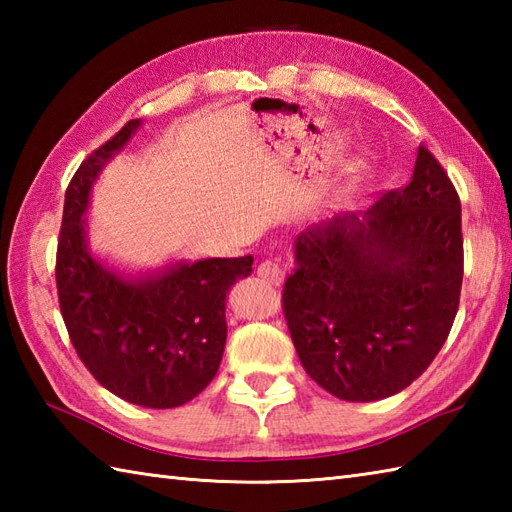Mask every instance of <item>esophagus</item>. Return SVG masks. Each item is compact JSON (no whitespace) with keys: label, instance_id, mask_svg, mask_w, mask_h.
I'll return each mask as SVG.
<instances>
[{"label":"esophagus","instance_id":"obj_1","mask_svg":"<svg viewBox=\"0 0 512 512\" xmlns=\"http://www.w3.org/2000/svg\"><path fill=\"white\" fill-rule=\"evenodd\" d=\"M257 275L266 279V281H270L273 286H281V284H284V279H286V273L281 270V266L277 262H270V259H266V262L257 266Z\"/></svg>","mask_w":512,"mask_h":512}]
</instances>
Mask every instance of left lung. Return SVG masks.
Returning a JSON list of instances; mask_svg holds the SVG:
<instances>
[{"instance_id":"8db88e82","label":"left lung","mask_w":512,"mask_h":512,"mask_svg":"<svg viewBox=\"0 0 512 512\" xmlns=\"http://www.w3.org/2000/svg\"><path fill=\"white\" fill-rule=\"evenodd\" d=\"M462 264L460 198L420 145L405 189L295 237L284 312L303 369L347 402L409 387L451 332Z\"/></svg>"}]
</instances>
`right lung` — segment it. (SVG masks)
Instances as JSON below:
<instances>
[{
    "label": "right lung",
    "mask_w": 512,
    "mask_h": 512,
    "mask_svg": "<svg viewBox=\"0 0 512 512\" xmlns=\"http://www.w3.org/2000/svg\"><path fill=\"white\" fill-rule=\"evenodd\" d=\"M143 121H129L74 173L57 250L59 306L76 354L99 383L132 405L173 409L211 383L226 345V295L253 257L169 259L129 270L94 255L92 189Z\"/></svg>",
    "instance_id": "add662e5"
}]
</instances>
